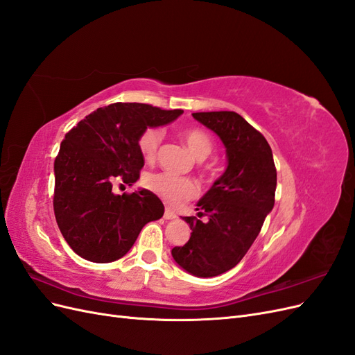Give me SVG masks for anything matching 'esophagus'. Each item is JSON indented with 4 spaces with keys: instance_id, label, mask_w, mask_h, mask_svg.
<instances>
[{
    "instance_id": "1",
    "label": "esophagus",
    "mask_w": 355,
    "mask_h": 355,
    "mask_svg": "<svg viewBox=\"0 0 355 355\" xmlns=\"http://www.w3.org/2000/svg\"><path fill=\"white\" fill-rule=\"evenodd\" d=\"M164 219H166V220L176 219V213H175V211H171V210H168V209H166V211H164Z\"/></svg>"
}]
</instances>
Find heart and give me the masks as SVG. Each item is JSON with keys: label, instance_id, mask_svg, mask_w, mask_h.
I'll return each mask as SVG.
<instances>
[{"label": "heart", "instance_id": "b5f03b06", "mask_svg": "<svg viewBox=\"0 0 355 355\" xmlns=\"http://www.w3.org/2000/svg\"><path fill=\"white\" fill-rule=\"evenodd\" d=\"M163 139V130L158 127H149L139 137V151L149 161L155 159L158 148ZM185 144L196 159H206L213 153L211 137L201 130H188L184 135ZM145 187L171 207L191 200L197 194V185L188 178H178L168 173H151L145 178Z\"/></svg>", "mask_w": 355, "mask_h": 355}]
</instances>
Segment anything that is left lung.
Listing matches in <instances>:
<instances>
[{"mask_svg":"<svg viewBox=\"0 0 355 355\" xmlns=\"http://www.w3.org/2000/svg\"><path fill=\"white\" fill-rule=\"evenodd\" d=\"M198 123L216 133L227 153V168L187 216V244L171 249L175 262L196 277H216L237 265L261 232L274 207L277 171L266 139L232 111L196 112Z\"/></svg>","mask_w":355,"mask_h":355,"instance_id":"obj_1","label":"left lung"}]
</instances>
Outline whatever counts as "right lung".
Instances as JSON below:
<instances>
[{"label":"right lung","mask_w":355,"mask_h":355,"mask_svg":"<svg viewBox=\"0 0 355 355\" xmlns=\"http://www.w3.org/2000/svg\"><path fill=\"white\" fill-rule=\"evenodd\" d=\"M182 114L118 102L96 110L67 133L55 159L53 207L63 239L83 259H120L145 225L163 216V202L151 191L139 188L120 196L112 182L133 185L144 167L139 137Z\"/></svg>","instance_id":"1"}]
</instances>
